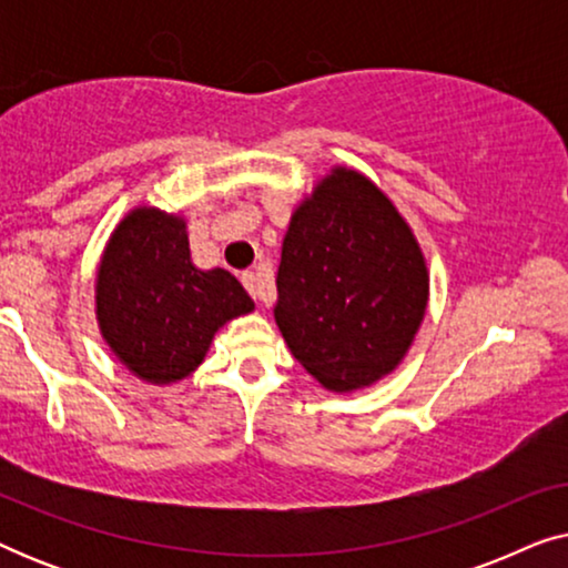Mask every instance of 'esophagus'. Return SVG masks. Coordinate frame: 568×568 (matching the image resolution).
Masks as SVG:
<instances>
[{"label":"esophagus","mask_w":568,"mask_h":568,"mask_svg":"<svg viewBox=\"0 0 568 568\" xmlns=\"http://www.w3.org/2000/svg\"><path fill=\"white\" fill-rule=\"evenodd\" d=\"M240 278H243V286H245L247 292H251V297H253V300H261V302H266V300H268L266 286H263V284L258 282V276H255L253 271H245V274L240 276Z\"/></svg>","instance_id":"esophagus-1"}]
</instances>
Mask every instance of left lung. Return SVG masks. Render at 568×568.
I'll return each mask as SVG.
<instances>
[{
	"mask_svg": "<svg viewBox=\"0 0 568 568\" xmlns=\"http://www.w3.org/2000/svg\"><path fill=\"white\" fill-rule=\"evenodd\" d=\"M274 317L325 390L379 383L403 362L429 302L422 245L359 170L336 165L294 209Z\"/></svg>",
	"mask_w": 568,
	"mask_h": 568,
	"instance_id": "left-lung-1",
	"label": "left lung"
}]
</instances>
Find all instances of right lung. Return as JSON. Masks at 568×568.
Returning <instances> with one entry per match:
<instances>
[{
	"mask_svg": "<svg viewBox=\"0 0 568 568\" xmlns=\"http://www.w3.org/2000/svg\"><path fill=\"white\" fill-rule=\"evenodd\" d=\"M253 307L230 271L193 266L189 230L178 214L131 209L100 255V333L115 359L144 383H181L204 362L214 333Z\"/></svg>",
	"mask_w": 568,
	"mask_h": 568,
	"instance_id": "add662e5",
	"label": "right lung"
}]
</instances>
